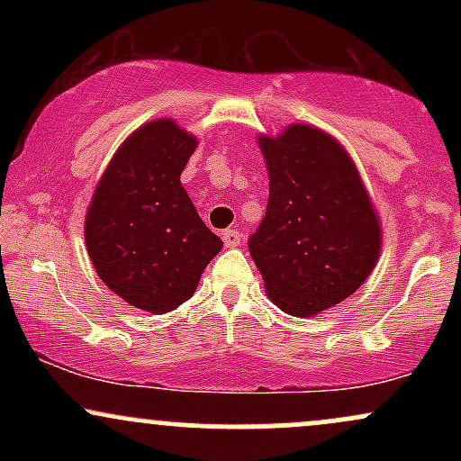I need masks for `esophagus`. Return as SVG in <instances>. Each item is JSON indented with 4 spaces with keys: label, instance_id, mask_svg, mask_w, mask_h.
Masks as SVG:
<instances>
[{
    "label": "esophagus",
    "instance_id": "obj_1",
    "mask_svg": "<svg viewBox=\"0 0 461 461\" xmlns=\"http://www.w3.org/2000/svg\"><path fill=\"white\" fill-rule=\"evenodd\" d=\"M221 236H223L225 247H238V245H240V240H242V234L238 230H225Z\"/></svg>",
    "mask_w": 461,
    "mask_h": 461
}]
</instances>
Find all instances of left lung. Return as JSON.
Listing matches in <instances>:
<instances>
[{
    "instance_id": "1",
    "label": "left lung",
    "mask_w": 461,
    "mask_h": 461,
    "mask_svg": "<svg viewBox=\"0 0 461 461\" xmlns=\"http://www.w3.org/2000/svg\"><path fill=\"white\" fill-rule=\"evenodd\" d=\"M268 168L267 214L249 236L273 303L312 316L366 282L382 249L379 221L347 151L325 131L290 125L260 139Z\"/></svg>"
}]
</instances>
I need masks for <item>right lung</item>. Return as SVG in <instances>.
Instances as JSON below:
<instances>
[{
    "label": "right lung",
    "instance_id": "obj_1",
    "mask_svg": "<svg viewBox=\"0 0 461 461\" xmlns=\"http://www.w3.org/2000/svg\"><path fill=\"white\" fill-rule=\"evenodd\" d=\"M194 147L171 119L142 125L114 153L86 214L95 271L121 299L151 314L193 297L223 247L179 182Z\"/></svg>",
    "mask_w": 461,
    "mask_h": 461
}]
</instances>
